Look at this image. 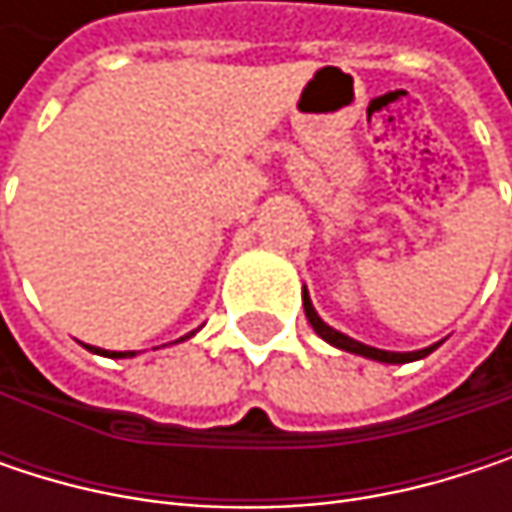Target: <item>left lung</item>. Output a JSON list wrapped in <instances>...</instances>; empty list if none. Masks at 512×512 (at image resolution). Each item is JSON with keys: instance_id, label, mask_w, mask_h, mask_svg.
<instances>
[{"instance_id": "1", "label": "left lung", "mask_w": 512, "mask_h": 512, "mask_svg": "<svg viewBox=\"0 0 512 512\" xmlns=\"http://www.w3.org/2000/svg\"><path fill=\"white\" fill-rule=\"evenodd\" d=\"M302 305H305V317H308V323L314 326V332L323 338V341H329L332 347H338V350H347V353H356V356L364 358H373V361H385V364H406V361H418V358L430 356L439 344H433V347H427V350H418V353H385V350H376V347H367V344H358L353 338H347V335H341L338 329H332V326H326L320 317H317V311H314V305H311V299H308V290L302 293Z\"/></svg>"}]
</instances>
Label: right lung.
Instances as JSON below:
<instances>
[{
    "label": "right lung",
    "mask_w": 512,
    "mask_h": 512,
    "mask_svg": "<svg viewBox=\"0 0 512 512\" xmlns=\"http://www.w3.org/2000/svg\"><path fill=\"white\" fill-rule=\"evenodd\" d=\"M189 338V335H186ZM100 353V350H97ZM106 356H112V358H124V356H136V353H106Z\"/></svg>",
    "instance_id": "add662e5"
}]
</instances>
